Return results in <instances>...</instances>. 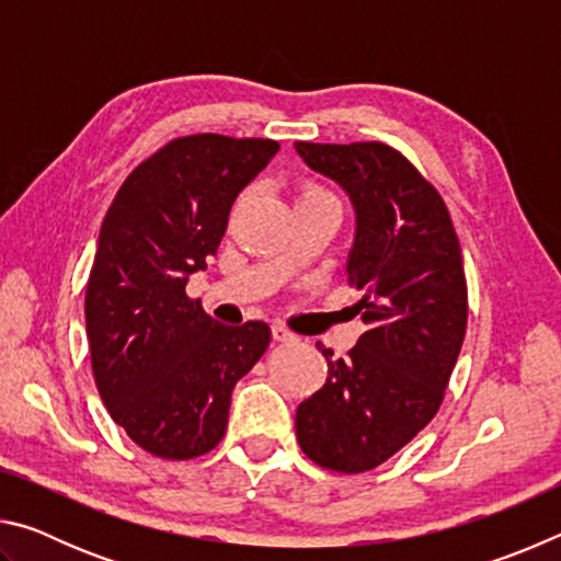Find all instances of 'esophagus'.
<instances>
[{
  "label": "esophagus",
  "instance_id": "1",
  "mask_svg": "<svg viewBox=\"0 0 561 561\" xmlns=\"http://www.w3.org/2000/svg\"><path fill=\"white\" fill-rule=\"evenodd\" d=\"M272 339L279 341V344H294V341H299V336L289 331L284 324H274L272 327Z\"/></svg>",
  "mask_w": 561,
  "mask_h": 561
}]
</instances>
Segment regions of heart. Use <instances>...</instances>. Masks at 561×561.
Here are the masks:
<instances>
[{
    "instance_id": "b5f03b06",
    "label": "heart",
    "mask_w": 561,
    "mask_h": 561,
    "mask_svg": "<svg viewBox=\"0 0 561 561\" xmlns=\"http://www.w3.org/2000/svg\"><path fill=\"white\" fill-rule=\"evenodd\" d=\"M321 195H329L327 190H321V187H317V185H307L301 190V195H299V201L301 197H321Z\"/></svg>"
}]
</instances>
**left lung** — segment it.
Segmentation results:
<instances>
[{
	"label": "left lung",
	"instance_id": "1",
	"mask_svg": "<svg viewBox=\"0 0 561 561\" xmlns=\"http://www.w3.org/2000/svg\"><path fill=\"white\" fill-rule=\"evenodd\" d=\"M356 213L348 282L366 324L346 358L319 346L327 383L297 408V438L327 470L386 462L433 421L468 327L462 252L448 207L386 144H294Z\"/></svg>",
	"mask_w": 561,
	"mask_h": 561
}]
</instances>
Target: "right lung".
<instances>
[{"instance_id":"obj_1","label":"right lung","mask_w":561,"mask_h":561,"mask_svg":"<svg viewBox=\"0 0 561 561\" xmlns=\"http://www.w3.org/2000/svg\"><path fill=\"white\" fill-rule=\"evenodd\" d=\"M277 150L264 138H175L133 170L103 217L87 287L93 378L113 421L158 458L210 453L234 383L270 346L264 321L225 327L185 284Z\"/></svg>"}]
</instances>
